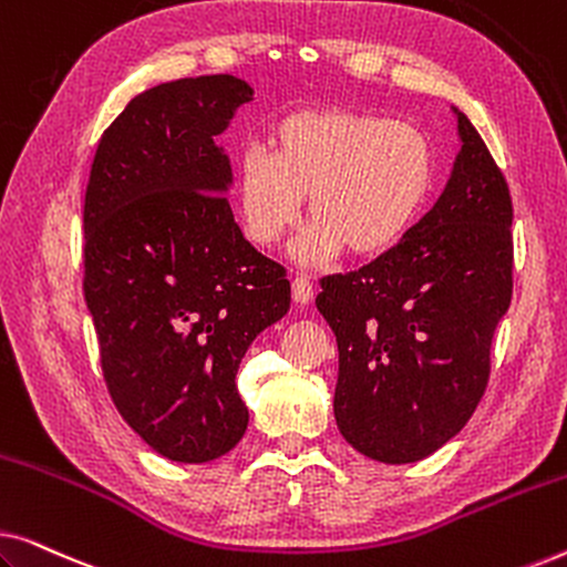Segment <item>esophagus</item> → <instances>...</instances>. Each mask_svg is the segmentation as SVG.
Here are the masks:
<instances>
[{"mask_svg": "<svg viewBox=\"0 0 567 567\" xmlns=\"http://www.w3.org/2000/svg\"><path fill=\"white\" fill-rule=\"evenodd\" d=\"M291 291H293V301H297V305H309V301L315 299V286L307 276L293 278Z\"/></svg>", "mask_w": 567, "mask_h": 567, "instance_id": "obj_1", "label": "esophagus"}]
</instances>
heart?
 <instances>
[{
    "label": "heart",
    "instance_id": "1",
    "mask_svg": "<svg viewBox=\"0 0 567 567\" xmlns=\"http://www.w3.org/2000/svg\"><path fill=\"white\" fill-rule=\"evenodd\" d=\"M436 152L413 123L353 107H312L278 123L270 154L247 150L237 165L243 229L258 247H276L301 219L312 227L297 258L324 262L343 250L377 258L400 245L429 206Z\"/></svg>",
    "mask_w": 567,
    "mask_h": 567
}]
</instances>
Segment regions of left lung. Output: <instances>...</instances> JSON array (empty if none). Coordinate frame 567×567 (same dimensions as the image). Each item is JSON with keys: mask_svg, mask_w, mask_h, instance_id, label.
<instances>
[{"mask_svg": "<svg viewBox=\"0 0 567 567\" xmlns=\"http://www.w3.org/2000/svg\"><path fill=\"white\" fill-rule=\"evenodd\" d=\"M444 193L400 245L324 276L317 309L338 340L336 421L355 452L425 460L483 400L491 346L514 293V204L467 115Z\"/></svg>", "mask_w": 567, "mask_h": 567, "instance_id": "1", "label": "left lung"}]
</instances>
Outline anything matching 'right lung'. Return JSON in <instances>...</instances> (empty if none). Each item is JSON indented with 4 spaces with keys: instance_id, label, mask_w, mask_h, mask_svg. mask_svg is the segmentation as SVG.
<instances>
[{
    "instance_id": "add662e5",
    "label": "right lung",
    "mask_w": 567,
    "mask_h": 567,
    "mask_svg": "<svg viewBox=\"0 0 567 567\" xmlns=\"http://www.w3.org/2000/svg\"><path fill=\"white\" fill-rule=\"evenodd\" d=\"M252 87L231 74L142 92L105 128L84 193V301L123 421L173 462H212L247 429L235 377L289 312L286 268L255 250L216 136Z\"/></svg>"
}]
</instances>
